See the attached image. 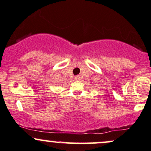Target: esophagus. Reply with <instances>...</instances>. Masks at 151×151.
Masks as SVG:
<instances>
[{
  "instance_id": "obj_1",
  "label": "esophagus",
  "mask_w": 151,
  "mask_h": 151,
  "mask_svg": "<svg viewBox=\"0 0 151 151\" xmlns=\"http://www.w3.org/2000/svg\"><path fill=\"white\" fill-rule=\"evenodd\" d=\"M74 79H75V80H79V79H80V77H79V76H77V77H75Z\"/></svg>"
}]
</instances>
